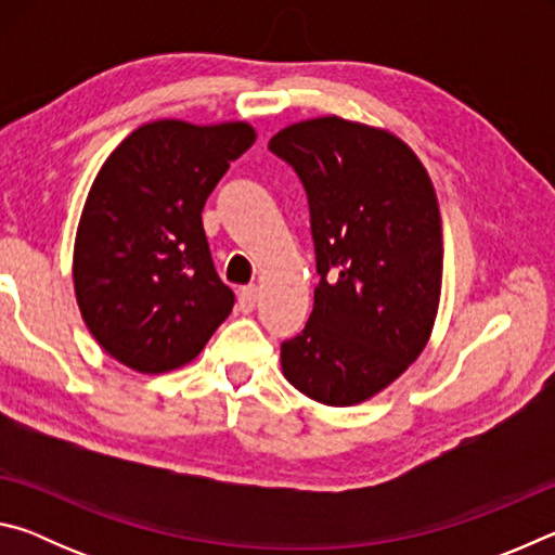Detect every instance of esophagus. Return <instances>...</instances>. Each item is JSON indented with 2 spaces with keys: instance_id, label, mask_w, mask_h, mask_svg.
<instances>
[{
  "instance_id": "1",
  "label": "esophagus",
  "mask_w": 555,
  "mask_h": 555,
  "mask_svg": "<svg viewBox=\"0 0 555 555\" xmlns=\"http://www.w3.org/2000/svg\"><path fill=\"white\" fill-rule=\"evenodd\" d=\"M257 298H259V288H257V286H244V288H240V311H242V313H251V311H255Z\"/></svg>"
}]
</instances>
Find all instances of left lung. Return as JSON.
I'll return each instance as SVG.
<instances>
[{
  "label": "left lung",
  "mask_w": 555,
  "mask_h": 555,
  "mask_svg": "<svg viewBox=\"0 0 555 555\" xmlns=\"http://www.w3.org/2000/svg\"><path fill=\"white\" fill-rule=\"evenodd\" d=\"M269 149L308 195L318 281L281 370L308 399L352 406L409 370L434 331L443 228L430 176L399 137L343 117L296 121Z\"/></svg>",
  "instance_id": "1"
}]
</instances>
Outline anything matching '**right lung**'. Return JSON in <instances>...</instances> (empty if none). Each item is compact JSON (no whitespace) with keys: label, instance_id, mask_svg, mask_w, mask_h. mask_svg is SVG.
Segmentation results:
<instances>
[{"label":"right lung","instance_id":"obj_1","mask_svg":"<svg viewBox=\"0 0 555 555\" xmlns=\"http://www.w3.org/2000/svg\"><path fill=\"white\" fill-rule=\"evenodd\" d=\"M255 139L247 121L158 119L102 164L75 234L73 284L88 331L117 362L142 374L183 367L232 313L201 215Z\"/></svg>","mask_w":555,"mask_h":555}]
</instances>
